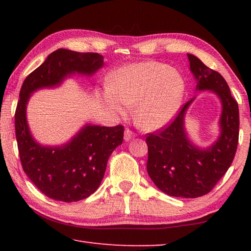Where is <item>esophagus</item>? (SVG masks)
<instances>
[{
  "label": "esophagus",
  "instance_id": "1",
  "mask_svg": "<svg viewBox=\"0 0 251 251\" xmlns=\"http://www.w3.org/2000/svg\"><path fill=\"white\" fill-rule=\"evenodd\" d=\"M134 133L133 131H131L130 129H126L125 130V133H124V139H125V142H129L131 138L134 137Z\"/></svg>",
  "mask_w": 251,
  "mask_h": 251
}]
</instances>
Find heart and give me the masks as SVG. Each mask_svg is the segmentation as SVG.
<instances>
[{"label": "heart", "instance_id": "heart-1", "mask_svg": "<svg viewBox=\"0 0 251 251\" xmlns=\"http://www.w3.org/2000/svg\"><path fill=\"white\" fill-rule=\"evenodd\" d=\"M186 83L182 75L167 64L145 61L125 65L113 72L108 87L100 94L110 112L125 116L134 106V120L147 131L164 128L171 123L184 100Z\"/></svg>", "mask_w": 251, "mask_h": 251}]
</instances>
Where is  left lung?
Here are the masks:
<instances>
[{"label":"left lung","instance_id":"obj_1","mask_svg":"<svg viewBox=\"0 0 251 251\" xmlns=\"http://www.w3.org/2000/svg\"><path fill=\"white\" fill-rule=\"evenodd\" d=\"M187 56L196 80L195 93H214L222 104L219 135L207 147L198 146L189 138L185 118L196 99L193 97L166 129L148 134L147 173L152 182L169 196L197 198L209 193L230 167L239 136V109L223 76L195 55Z\"/></svg>","mask_w":251,"mask_h":251}]
</instances>
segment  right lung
Wrapping results in <instances>:
<instances>
[{"label":"right lung","instance_id":"obj_1","mask_svg":"<svg viewBox=\"0 0 251 251\" xmlns=\"http://www.w3.org/2000/svg\"><path fill=\"white\" fill-rule=\"evenodd\" d=\"M104 66L97 53L58 49L23 82L15 112V135L24 173L42 193L54 201H78L95 192L103 180L109 156L123 143L124 127L90 123L61 145H44L29 129L28 100L43 88L61 86L72 76H93Z\"/></svg>","mask_w":251,"mask_h":251}]
</instances>
